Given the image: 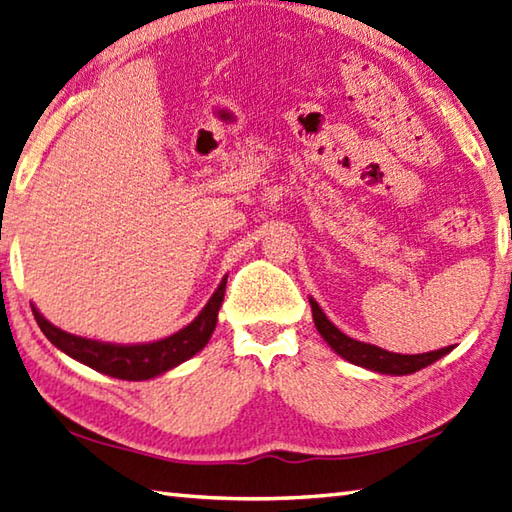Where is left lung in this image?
Returning a JSON list of instances; mask_svg holds the SVG:
<instances>
[{
  "label": "left lung",
  "instance_id": "1",
  "mask_svg": "<svg viewBox=\"0 0 512 512\" xmlns=\"http://www.w3.org/2000/svg\"><path fill=\"white\" fill-rule=\"evenodd\" d=\"M310 308H313V319L315 326L319 330V335L324 337V342L335 350L339 357H344L346 362L362 366L368 370H375V373L382 375H410L417 373L426 366H430L437 359H442L444 355H448L453 346L439 348V350H430V353H422V355H399V353H390V350H384L373 344L366 342H357V339L344 335L330 319L324 315V310L319 308V304L315 302L313 297H308Z\"/></svg>",
  "mask_w": 512,
  "mask_h": 512
}]
</instances>
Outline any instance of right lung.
Returning a JSON list of instances; mask_svg holds the SVG:
<instances>
[{
  "label": "right lung",
  "mask_w": 512,
  "mask_h": 512,
  "mask_svg": "<svg viewBox=\"0 0 512 512\" xmlns=\"http://www.w3.org/2000/svg\"><path fill=\"white\" fill-rule=\"evenodd\" d=\"M224 293L226 277L193 322L182 330H177L175 335L148 344H108L97 342V339L77 337L50 324L35 306L33 315L39 328H42V333L48 337V342L57 346L68 357H73L77 362H82L108 377L126 379V382H144V379L164 375L166 370L186 362V359L197 355L208 344V339L217 326V313L222 308Z\"/></svg>",
  "instance_id": "obj_1"
}]
</instances>
